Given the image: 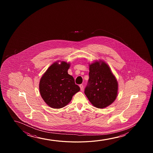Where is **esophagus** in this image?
Masks as SVG:
<instances>
[{
  "label": "esophagus",
  "mask_w": 153,
  "mask_h": 153,
  "mask_svg": "<svg viewBox=\"0 0 153 153\" xmlns=\"http://www.w3.org/2000/svg\"><path fill=\"white\" fill-rule=\"evenodd\" d=\"M80 88V90H83V89H84V86L82 85V84H81V85H79Z\"/></svg>",
  "instance_id": "obj_1"
}]
</instances>
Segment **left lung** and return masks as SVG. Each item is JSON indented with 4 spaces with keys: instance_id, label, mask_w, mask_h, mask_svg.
<instances>
[{
    "instance_id": "left-lung-1",
    "label": "left lung",
    "mask_w": 153,
    "mask_h": 153,
    "mask_svg": "<svg viewBox=\"0 0 153 153\" xmlns=\"http://www.w3.org/2000/svg\"><path fill=\"white\" fill-rule=\"evenodd\" d=\"M89 78L85 94L94 107L105 108L117 97L118 84L106 63L96 62L89 65Z\"/></svg>"
}]
</instances>
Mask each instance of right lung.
I'll return each mask as SVG.
<instances>
[{
  "label": "right lung",
  "instance_id": "add662e5",
  "mask_svg": "<svg viewBox=\"0 0 153 153\" xmlns=\"http://www.w3.org/2000/svg\"><path fill=\"white\" fill-rule=\"evenodd\" d=\"M70 64L62 62L50 66L41 78L40 94L45 102L54 109H60L71 101L80 90L72 76L68 74Z\"/></svg>",
  "mask_w": 153,
  "mask_h": 153
}]
</instances>
